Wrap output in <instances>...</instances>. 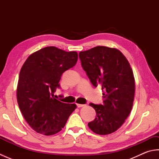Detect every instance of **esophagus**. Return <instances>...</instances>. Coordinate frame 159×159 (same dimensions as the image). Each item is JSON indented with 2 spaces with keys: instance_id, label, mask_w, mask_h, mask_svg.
Returning <instances> with one entry per match:
<instances>
[{
  "instance_id": "esophagus-1",
  "label": "esophagus",
  "mask_w": 159,
  "mask_h": 159,
  "mask_svg": "<svg viewBox=\"0 0 159 159\" xmlns=\"http://www.w3.org/2000/svg\"><path fill=\"white\" fill-rule=\"evenodd\" d=\"M76 105H77V107H79V108H80V107H83L85 106V104H76Z\"/></svg>"
}]
</instances>
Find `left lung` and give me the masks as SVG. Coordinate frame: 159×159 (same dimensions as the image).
I'll return each instance as SVG.
<instances>
[{"label": "left lung", "instance_id": "obj_1", "mask_svg": "<svg viewBox=\"0 0 159 159\" xmlns=\"http://www.w3.org/2000/svg\"><path fill=\"white\" fill-rule=\"evenodd\" d=\"M83 70L94 87H102L103 104L90 103L96 112L88 123L93 133L107 135L116 132L129 116L133 105L135 83L133 70L119 50L96 46L79 52Z\"/></svg>", "mask_w": 159, "mask_h": 159}]
</instances>
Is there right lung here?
I'll list each match as a JSON object with an SVG mask.
<instances>
[{
    "label": "right lung",
    "instance_id": "right-lung-1",
    "mask_svg": "<svg viewBox=\"0 0 159 159\" xmlns=\"http://www.w3.org/2000/svg\"><path fill=\"white\" fill-rule=\"evenodd\" d=\"M78 53L48 46L29 55L20 70L18 104L26 122L37 133L52 135L62 130L76 109L54 97L62 74L76 65Z\"/></svg>",
    "mask_w": 159,
    "mask_h": 159
}]
</instances>
